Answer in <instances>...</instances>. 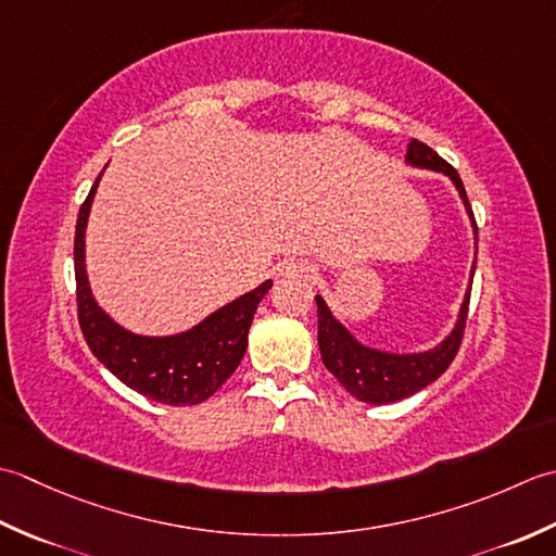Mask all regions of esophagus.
I'll return each instance as SVG.
<instances>
[{
  "label": "esophagus",
  "mask_w": 556,
  "mask_h": 556,
  "mask_svg": "<svg viewBox=\"0 0 556 556\" xmlns=\"http://www.w3.org/2000/svg\"><path fill=\"white\" fill-rule=\"evenodd\" d=\"M280 276L282 278H312L314 268L307 262H288L280 266Z\"/></svg>",
  "instance_id": "34e87169"
}]
</instances>
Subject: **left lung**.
Returning <instances> with one entry per match:
<instances>
[{
  "mask_svg": "<svg viewBox=\"0 0 556 556\" xmlns=\"http://www.w3.org/2000/svg\"><path fill=\"white\" fill-rule=\"evenodd\" d=\"M405 165H410L415 169H429V173H441L451 179V185L456 187L463 201V208L468 213L475 237V256H478V225H475V215L470 208L466 187H463L456 169H453L444 157H439L429 146L415 139L407 143ZM472 274L475 258L470 268V286ZM470 286L466 290V298L460 302L456 324H453L451 331L444 336V341H439L434 348L417 350V353H393V350L371 348L357 341V338L350 333V328L341 319H336V314L328 309L321 294H316L321 362L326 369L341 381V387L362 403L387 405L403 401L407 395H415L417 391H422L429 383L437 381L441 374L448 369L453 357H456L463 338V326H466L468 316Z\"/></svg>",
  "mask_w": 556,
  "mask_h": 556,
  "instance_id": "1",
  "label": "left lung"
}]
</instances>
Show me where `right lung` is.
I'll use <instances>...</instances> for the list:
<instances>
[{"label":"right lung","mask_w":556,"mask_h":556,"mask_svg":"<svg viewBox=\"0 0 556 556\" xmlns=\"http://www.w3.org/2000/svg\"><path fill=\"white\" fill-rule=\"evenodd\" d=\"M98 175L93 189L86 197L76 220L74 268H76V302L78 324L86 343L103 367L139 391L146 399L165 405H197L218 391L225 379L240 367L247 353V336L258 302L274 286L264 280L240 298L223 304L187 331L169 336H143L117 324L100 307L90 290L86 270V228L90 206L100 185Z\"/></svg>","instance_id":"add662e5"}]
</instances>
